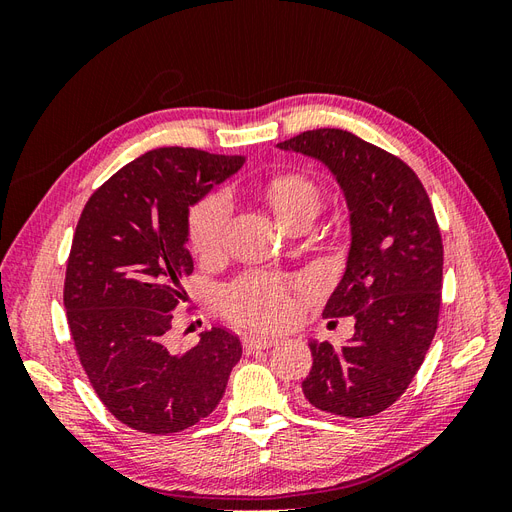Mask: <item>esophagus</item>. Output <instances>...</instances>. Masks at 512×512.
Segmentation results:
<instances>
[{"label":"esophagus","mask_w":512,"mask_h":512,"mask_svg":"<svg viewBox=\"0 0 512 512\" xmlns=\"http://www.w3.org/2000/svg\"><path fill=\"white\" fill-rule=\"evenodd\" d=\"M273 344H277V337L275 335H247L243 339V350L250 354L254 350H265L271 348Z\"/></svg>","instance_id":"1"}]
</instances>
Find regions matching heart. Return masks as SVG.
Wrapping results in <instances>:
<instances>
[{
  "label": "heart",
  "instance_id": "1",
  "mask_svg": "<svg viewBox=\"0 0 512 512\" xmlns=\"http://www.w3.org/2000/svg\"><path fill=\"white\" fill-rule=\"evenodd\" d=\"M269 203L284 226L301 213H316L320 192L303 175L275 177L267 188ZM230 215V200L226 194L215 192L198 203L190 213V243L198 254H213L220 250L224 228ZM224 303L230 316L256 324L273 327L290 314V299L286 282L280 277L250 273L224 290Z\"/></svg>",
  "mask_w": 512,
  "mask_h": 512
}]
</instances>
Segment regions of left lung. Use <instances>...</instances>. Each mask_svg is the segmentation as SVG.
<instances>
[{"label":"left lung","mask_w":512,"mask_h":512,"mask_svg":"<svg viewBox=\"0 0 512 512\" xmlns=\"http://www.w3.org/2000/svg\"><path fill=\"white\" fill-rule=\"evenodd\" d=\"M277 149L331 170L350 213L346 271L324 318H354L346 346L309 342L303 395L314 408L374 416L408 389L438 329L442 237L414 170L346 130H309Z\"/></svg>","instance_id":"1"}]
</instances>
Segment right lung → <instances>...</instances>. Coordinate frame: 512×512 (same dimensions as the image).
Instances as JSON below:
<instances>
[{
	"label": "right lung",
	"instance_id": "right-lung-1",
	"mask_svg": "<svg viewBox=\"0 0 512 512\" xmlns=\"http://www.w3.org/2000/svg\"><path fill=\"white\" fill-rule=\"evenodd\" d=\"M243 162L147 151L91 194L76 224L64 284L74 348L106 410L136 431L168 436L203 421L241 359L239 337L220 327L188 352H170L164 337L194 271L190 207Z\"/></svg>",
	"mask_w": 512,
	"mask_h": 512
}]
</instances>
